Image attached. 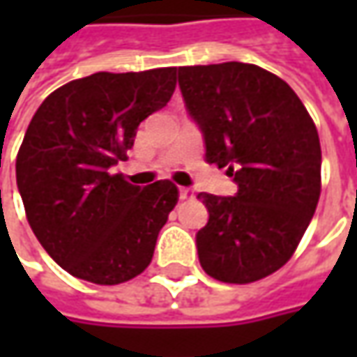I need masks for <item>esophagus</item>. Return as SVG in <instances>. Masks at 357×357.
<instances>
[{"label": "esophagus", "instance_id": "34e87169", "mask_svg": "<svg viewBox=\"0 0 357 357\" xmlns=\"http://www.w3.org/2000/svg\"><path fill=\"white\" fill-rule=\"evenodd\" d=\"M178 197H181V200L192 199V190H190V188H185V186H181V188H178Z\"/></svg>", "mask_w": 357, "mask_h": 357}]
</instances>
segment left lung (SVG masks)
Listing matches in <instances>:
<instances>
[{
    "instance_id": "1",
    "label": "left lung",
    "mask_w": 357,
    "mask_h": 357,
    "mask_svg": "<svg viewBox=\"0 0 357 357\" xmlns=\"http://www.w3.org/2000/svg\"><path fill=\"white\" fill-rule=\"evenodd\" d=\"M178 87L206 162L227 167L238 185L234 197L199 195L208 211L197 232L200 266L228 284L266 278L290 260L316 213V125L292 87L258 65L178 67Z\"/></svg>"
}]
</instances>
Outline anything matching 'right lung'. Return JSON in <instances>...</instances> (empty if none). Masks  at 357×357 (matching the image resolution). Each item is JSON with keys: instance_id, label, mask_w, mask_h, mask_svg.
Here are the masks:
<instances>
[{"instance_id": "obj_1", "label": "right lung", "mask_w": 357, "mask_h": 357, "mask_svg": "<svg viewBox=\"0 0 357 357\" xmlns=\"http://www.w3.org/2000/svg\"><path fill=\"white\" fill-rule=\"evenodd\" d=\"M174 67L93 73L53 91L23 137L15 176L29 227L71 276L113 286L151 264L178 200L171 181L127 183L111 167L137 129L171 101Z\"/></svg>"}]
</instances>
